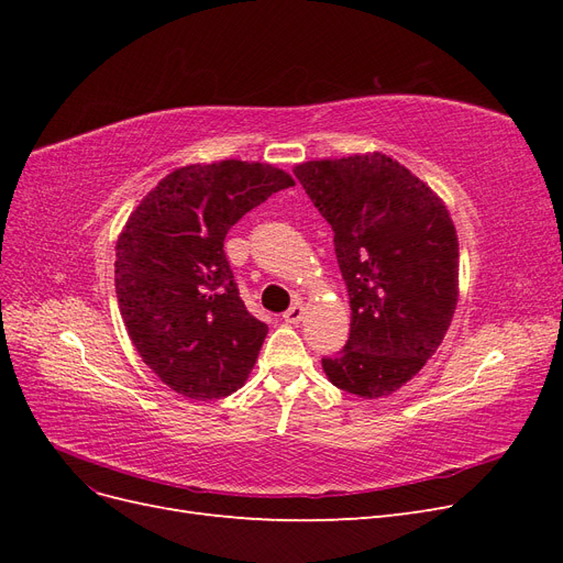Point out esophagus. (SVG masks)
Returning <instances> with one entry per match:
<instances>
[{"mask_svg": "<svg viewBox=\"0 0 563 563\" xmlns=\"http://www.w3.org/2000/svg\"><path fill=\"white\" fill-rule=\"evenodd\" d=\"M302 317H305V308H302L300 300L294 302L291 308L284 312V321H288V323H298V321H302Z\"/></svg>", "mask_w": 563, "mask_h": 563, "instance_id": "34e87169", "label": "esophagus"}]
</instances>
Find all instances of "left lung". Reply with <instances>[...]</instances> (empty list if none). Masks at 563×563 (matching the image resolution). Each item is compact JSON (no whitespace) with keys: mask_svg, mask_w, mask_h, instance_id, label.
<instances>
[{"mask_svg":"<svg viewBox=\"0 0 563 563\" xmlns=\"http://www.w3.org/2000/svg\"><path fill=\"white\" fill-rule=\"evenodd\" d=\"M333 228L350 294V340L321 360L327 378L364 399L411 380L444 340L457 305V234L428 183L383 152L296 164Z\"/></svg>","mask_w":563,"mask_h":563,"instance_id":"obj_1","label":"left lung"}]
</instances>
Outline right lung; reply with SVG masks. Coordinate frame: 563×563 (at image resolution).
Returning a JSON list of instances; mask_svg holds the SVG:
<instances>
[{
    "label": "right lung",
    "instance_id": "obj_1",
    "mask_svg": "<svg viewBox=\"0 0 563 563\" xmlns=\"http://www.w3.org/2000/svg\"><path fill=\"white\" fill-rule=\"evenodd\" d=\"M291 185L272 164H187L152 187L119 232V312L143 362L178 395L220 399L246 383L267 323L240 298L225 234Z\"/></svg>",
    "mask_w": 563,
    "mask_h": 563
}]
</instances>
